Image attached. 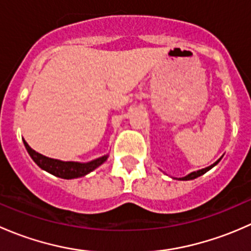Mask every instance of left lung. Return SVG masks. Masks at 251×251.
I'll list each match as a JSON object with an SVG mask.
<instances>
[{"instance_id":"left-lung-1","label":"left lung","mask_w":251,"mask_h":251,"mask_svg":"<svg viewBox=\"0 0 251 251\" xmlns=\"http://www.w3.org/2000/svg\"><path fill=\"white\" fill-rule=\"evenodd\" d=\"M220 161V159L217 161H215L214 164H212V165H210V166H207V168H205V169H201V170H198V171H194V173H191V174H188L187 175V176H184V177H182V178H179V179H183V181H188V179H194V178H197V177H199V176H201V175L203 174H205L206 173V171H209L210 169L212 168V166H215L216 165L217 163H219Z\"/></svg>"}]
</instances>
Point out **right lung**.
<instances>
[{
    "mask_svg": "<svg viewBox=\"0 0 251 251\" xmlns=\"http://www.w3.org/2000/svg\"><path fill=\"white\" fill-rule=\"evenodd\" d=\"M24 146L26 148L27 153L31 156L32 160L42 169V170L47 171V173L54 175V176L60 177V178H77V177L85 176L91 171L95 170L96 168H98L100 165H102L105 160H107L108 156L104 155L102 158H98L96 160L90 161V163L81 164V163H75V161H60L57 159H50L47 156L42 155V154L37 153L34 149H31L29 147V144L24 141Z\"/></svg>",
    "mask_w": 251,
    "mask_h": 251,
    "instance_id": "add662e5",
    "label": "right lung"
}]
</instances>
